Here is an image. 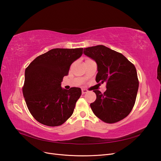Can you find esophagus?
<instances>
[{"instance_id": "esophagus-1", "label": "esophagus", "mask_w": 161, "mask_h": 161, "mask_svg": "<svg viewBox=\"0 0 161 161\" xmlns=\"http://www.w3.org/2000/svg\"><path fill=\"white\" fill-rule=\"evenodd\" d=\"M89 92V91L87 90V89H82V94H85V93H86V92Z\"/></svg>"}]
</instances>
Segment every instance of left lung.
Segmentation results:
<instances>
[{
    "mask_svg": "<svg viewBox=\"0 0 161 161\" xmlns=\"http://www.w3.org/2000/svg\"><path fill=\"white\" fill-rule=\"evenodd\" d=\"M84 53L97 63L96 82H106L103 93L93 91L97 99L90 105L92 112L108 124L124 119L132 110L137 96L139 81L136 67L121 53L103 45L85 48Z\"/></svg>",
    "mask_w": 161,
    "mask_h": 161,
    "instance_id": "8db88e82",
    "label": "left lung"
}]
</instances>
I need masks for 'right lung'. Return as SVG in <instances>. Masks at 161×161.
<instances>
[{
	"label": "right lung",
	"mask_w": 161,
	"mask_h": 161,
	"mask_svg": "<svg viewBox=\"0 0 161 161\" xmlns=\"http://www.w3.org/2000/svg\"><path fill=\"white\" fill-rule=\"evenodd\" d=\"M82 51L83 48H55L37 56L26 68L23 94L29 111L38 122L54 127L72 115L81 89H63L61 82Z\"/></svg>",
	"instance_id": "add662e5"
}]
</instances>
